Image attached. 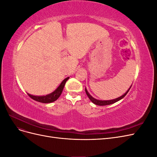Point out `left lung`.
<instances>
[{"mask_svg": "<svg viewBox=\"0 0 157 157\" xmlns=\"http://www.w3.org/2000/svg\"><path fill=\"white\" fill-rule=\"evenodd\" d=\"M132 84L130 86V87L129 88V89H128L127 91L122 95V96L118 97L117 98H115V99H111V100H99V99H97L96 98H94V97H92L91 95H90L89 94V92H88L87 89L85 88V92H86L87 96L88 97V98L90 99V101H91L92 103H94V104H96V105H100V106H103V105H111V104H113V103H115L117 101H118L119 100H121V99H122L123 98L125 97L126 95L128 94V92H129V90L130 89V88L132 87Z\"/></svg>", "mask_w": 157, "mask_h": 157, "instance_id": "obj_1", "label": "left lung"}]
</instances>
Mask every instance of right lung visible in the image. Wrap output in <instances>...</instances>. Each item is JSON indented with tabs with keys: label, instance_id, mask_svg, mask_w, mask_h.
<instances>
[{
	"label": "right lung",
	"instance_id": "right-lung-1",
	"mask_svg": "<svg viewBox=\"0 0 157 157\" xmlns=\"http://www.w3.org/2000/svg\"><path fill=\"white\" fill-rule=\"evenodd\" d=\"M69 78V77L65 78L63 81L61 82L59 86L53 92H52L49 94H47L46 96H33V95H31L29 93H27V94L29 95V96L31 98L33 99H34V100L40 103H49L54 102L56 100H57V99H58L60 96V95L61 94V93H62L63 88L65 86V84Z\"/></svg>",
	"mask_w": 157,
	"mask_h": 157
}]
</instances>
